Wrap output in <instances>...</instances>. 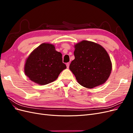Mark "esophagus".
<instances>
[{"label": "esophagus", "instance_id": "esophagus-1", "mask_svg": "<svg viewBox=\"0 0 133 133\" xmlns=\"http://www.w3.org/2000/svg\"><path fill=\"white\" fill-rule=\"evenodd\" d=\"M69 63H67L66 64V67H67V68L68 69V68H69Z\"/></svg>", "mask_w": 133, "mask_h": 133}]
</instances>
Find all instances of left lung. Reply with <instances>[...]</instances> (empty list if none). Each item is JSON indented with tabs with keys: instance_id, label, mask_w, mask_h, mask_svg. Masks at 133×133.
I'll list each match as a JSON object with an SVG mask.
<instances>
[{
	"instance_id": "1",
	"label": "left lung",
	"mask_w": 133,
	"mask_h": 133,
	"mask_svg": "<svg viewBox=\"0 0 133 133\" xmlns=\"http://www.w3.org/2000/svg\"><path fill=\"white\" fill-rule=\"evenodd\" d=\"M74 48L75 59L69 69L80 85L91 89L105 83L112 70L106 50L99 44L87 41L76 44Z\"/></svg>"
}]
</instances>
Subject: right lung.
Returning a JSON list of instances; mask_svg holds the SVG:
<instances>
[{
	"label": "right lung",
	"instance_id": "obj_1",
	"mask_svg": "<svg viewBox=\"0 0 133 133\" xmlns=\"http://www.w3.org/2000/svg\"><path fill=\"white\" fill-rule=\"evenodd\" d=\"M66 68L62 53L55 50L53 44L44 43L26 58L24 73L32 82L44 85L55 81Z\"/></svg>",
	"mask_w": 133,
	"mask_h": 133
}]
</instances>
